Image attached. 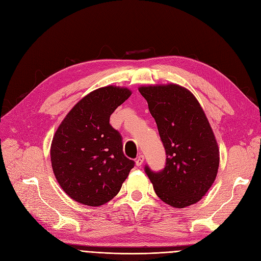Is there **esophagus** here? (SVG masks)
<instances>
[{
	"label": "esophagus",
	"instance_id": "esophagus-1",
	"mask_svg": "<svg viewBox=\"0 0 261 261\" xmlns=\"http://www.w3.org/2000/svg\"><path fill=\"white\" fill-rule=\"evenodd\" d=\"M144 155L143 154H140L138 158H137V160H135V164H137V166H141L143 163H144Z\"/></svg>",
	"mask_w": 261,
	"mask_h": 261
}]
</instances>
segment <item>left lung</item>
Masks as SVG:
<instances>
[{"instance_id":"left-lung-1","label":"left lung","mask_w":261,"mask_h":261,"mask_svg":"<svg viewBox=\"0 0 261 261\" xmlns=\"http://www.w3.org/2000/svg\"><path fill=\"white\" fill-rule=\"evenodd\" d=\"M166 152L165 167L145 172L155 194L167 205L185 208L199 201L214 182L220 151L197 99L177 85L141 86Z\"/></svg>"}]
</instances>
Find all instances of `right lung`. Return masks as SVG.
<instances>
[{
    "label": "right lung",
    "mask_w": 261,
    "mask_h": 261,
    "mask_svg": "<svg viewBox=\"0 0 261 261\" xmlns=\"http://www.w3.org/2000/svg\"><path fill=\"white\" fill-rule=\"evenodd\" d=\"M131 90L106 86L89 93L68 113L51 144V163L65 193L97 207L116 196L134 166L122 151L120 133L110 116Z\"/></svg>",
    "instance_id": "1"
}]
</instances>
